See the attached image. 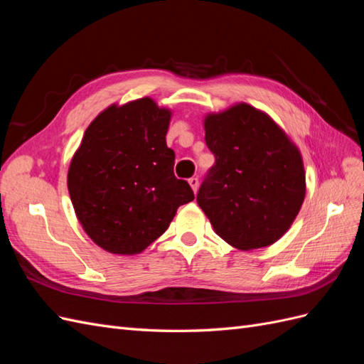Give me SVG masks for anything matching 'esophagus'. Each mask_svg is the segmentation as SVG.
<instances>
[{
	"label": "esophagus",
	"mask_w": 364,
	"mask_h": 364,
	"mask_svg": "<svg viewBox=\"0 0 364 364\" xmlns=\"http://www.w3.org/2000/svg\"><path fill=\"white\" fill-rule=\"evenodd\" d=\"M188 183H190L191 190H193L194 194H196V193H197V188H199V179H197V178H191V179L188 181Z\"/></svg>",
	"instance_id": "esophagus-1"
}]
</instances>
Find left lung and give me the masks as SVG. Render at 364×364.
Returning a JSON list of instances; mask_svg holds the SVG:
<instances>
[{"label":"left lung","mask_w":364,"mask_h":364,"mask_svg":"<svg viewBox=\"0 0 364 364\" xmlns=\"http://www.w3.org/2000/svg\"><path fill=\"white\" fill-rule=\"evenodd\" d=\"M203 127L215 164L197 203L214 232L240 250L277 243L305 199L299 149L269 114L247 103L206 114Z\"/></svg>","instance_id":"8db88e82"}]
</instances>
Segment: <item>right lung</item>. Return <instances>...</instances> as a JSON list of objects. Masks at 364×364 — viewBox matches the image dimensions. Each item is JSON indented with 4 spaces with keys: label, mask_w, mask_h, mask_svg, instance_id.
I'll return each mask as SVG.
<instances>
[{
    "label": "right lung",
    "mask_w": 364,
    "mask_h": 364,
    "mask_svg": "<svg viewBox=\"0 0 364 364\" xmlns=\"http://www.w3.org/2000/svg\"><path fill=\"white\" fill-rule=\"evenodd\" d=\"M171 115L150 97L114 103L91 121L73 155L67 183L75 217L109 253L138 255L194 200L188 182L173 173L165 139Z\"/></svg>",
    "instance_id": "obj_1"
}]
</instances>
